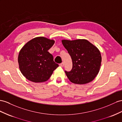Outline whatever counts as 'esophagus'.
I'll use <instances>...</instances> for the list:
<instances>
[{
  "mask_svg": "<svg viewBox=\"0 0 122 122\" xmlns=\"http://www.w3.org/2000/svg\"><path fill=\"white\" fill-rule=\"evenodd\" d=\"M64 62H62V63H61L60 64H59V65H60V66H61V67H63L64 66Z\"/></svg>",
  "mask_w": 122,
  "mask_h": 122,
  "instance_id": "34e87169",
  "label": "esophagus"
}]
</instances>
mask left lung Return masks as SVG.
<instances>
[{"label":"left lung","instance_id":"1","mask_svg":"<svg viewBox=\"0 0 122 122\" xmlns=\"http://www.w3.org/2000/svg\"><path fill=\"white\" fill-rule=\"evenodd\" d=\"M62 43L72 60V69L65 71L70 81L84 85L93 81L101 68L102 56L99 49L85 39L63 40Z\"/></svg>","mask_w":122,"mask_h":122}]
</instances>
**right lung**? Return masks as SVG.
<instances>
[{"label": "right lung", "instance_id": "1", "mask_svg": "<svg viewBox=\"0 0 122 122\" xmlns=\"http://www.w3.org/2000/svg\"><path fill=\"white\" fill-rule=\"evenodd\" d=\"M55 41L45 37H35L25 45L18 54L19 68L26 78L33 82L48 80L59 65L48 51Z\"/></svg>", "mask_w": 122, "mask_h": 122}]
</instances>
